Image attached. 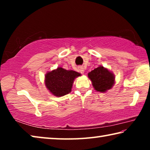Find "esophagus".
Returning <instances> with one entry per match:
<instances>
[{
	"label": "esophagus",
	"mask_w": 150,
	"mask_h": 150,
	"mask_svg": "<svg viewBox=\"0 0 150 150\" xmlns=\"http://www.w3.org/2000/svg\"><path fill=\"white\" fill-rule=\"evenodd\" d=\"M78 70L79 71L81 74H83V73H85V70H84V68H83V67H79L78 68Z\"/></svg>",
	"instance_id": "esophagus-1"
}]
</instances>
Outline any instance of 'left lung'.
<instances>
[{
	"mask_svg": "<svg viewBox=\"0 0 150 150\" xmlns=\"http://www.w3.org/2000/svg\"><path fill=\"white\" fill-rule=\"evenodd\" d=\"M92 81L93 87L96 91L105 93L110 89L115 84V75L103 66H100L88 73Z\"/></svg>",
	"mask_w": 150,
	"mask_h": 150,
	"instance_id": "1",
	"label": "left lung"
}]
</instances>
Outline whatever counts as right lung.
Segmentation results:
<instances>
[{
  "label": "right lung",
  "instance_id": "1",
  "mask_svg": "<svg viewBox=\"0 0 150 150\" xmlns=\"http://www.w3.org/2000/svg\"><path fill=\"white\" fill-rule=\"evenodd\" d=\"M79 76H81V73L75 71L57 67L47 73L45 76V84L51 93L59 97L71 91L73 81Z\"/></svg>",
  "mask_w": 150,
  "mask_h": 150
}]
</instances>
